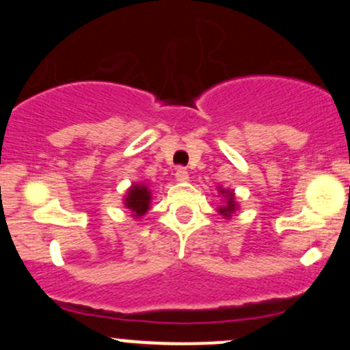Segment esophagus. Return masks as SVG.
Instances as JSON below:
<instances>
[{
  "instance_id": "1",
  "label": "esophagus",
  "mask_w": 350,
  "mask_h": 350,
  "mask_svg": "<svg viewBox=\"0 0 350 350\" xmlns=\"http://www.w3.org/2000/svg\"><path fill=\"white\" fill-rule=\"evenodd\" d=\"M175 178H176V182L185 183V182H188V180H190V175H188V172L185 170V168H178V170L175 172Z\"/></svg>"
}]
</instances>
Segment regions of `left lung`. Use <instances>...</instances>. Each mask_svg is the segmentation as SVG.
Returning a JSON list of instances; mask_svg holds the SVG:
<instances>
[{
  "instance_id": "obj_1",
  "label": "left lung",
  "mask_w": 350,
  "mask_h": 350,
  "mask_svg": "<svg viewBox=\"0 0 350 350\" xmlns=\"http://www.w3.org/2000/svg\"><path fill=\"white\" fill-rule=\"evenodd\" d=\"M217 191H219L221 198H223V204L217 208V213L224 217V219H229L232 215H236V211L239 209V204L236 201V193L234 190H228V188H223L219 185L217 187Z\"/></svg>"
}]
</instances>
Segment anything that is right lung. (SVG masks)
<instances>
[{"instance_id":"right-lung-1","label":"right lung","mask_w":350,"mask_h":350,"mask_svg":"<svg viewBox=\"0 0 350 350\" xmlns=\"http://www.w3.org/2000/svg\"><path fill=\"white\" fill-rule=\"evenodd\" d=\"M152 203V191L149 190V185L147 183H133L127 188L122 204L124 208L129 209L133 213L135 219L147 215V211L150 209Z\"/></svg>"}]
</instances>
